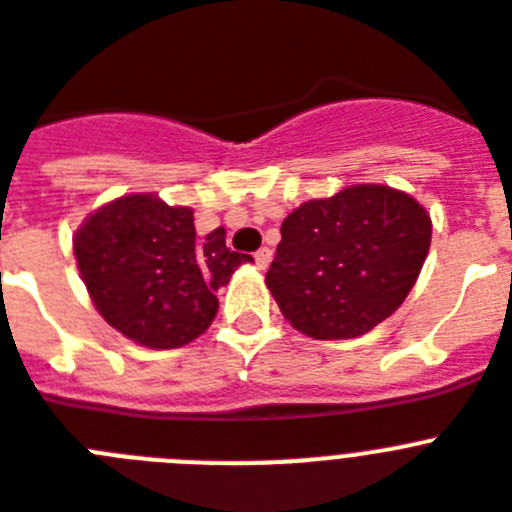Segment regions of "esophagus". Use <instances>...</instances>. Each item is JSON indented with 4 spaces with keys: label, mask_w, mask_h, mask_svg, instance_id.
<instances>
[{
    "label": "esophagus",
    "mask_w": 512,
    "mask_h": 512,
    "mask_svg": "<svg viewBox=\"0 0 512 512\" xmlns=\"http://www.w3.org/2000/svg\"><path fill=\"white\" fill-rule=\"evenodd\" d=\"M270 257H273V252H270L268 247H263V249H257L255 252V265L260 270H265L270 265Z\"/></svg>",
    "instance_id": "34e87169"
}]
</instances>
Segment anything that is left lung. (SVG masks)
<instances>
[{
    "label": "left lung",
    "instance_id": "obj_1",
    "mask_svg": "<svg viewBox=\"0 0 512 512\" xmlns=\"http://www.w3.org/2000/svg\"><path fill=\"white\" fill-rule=\"evenodd\" d=\"M432 218L385 184H351L283 218L270 294L299 333L317 341L364 336L414 289Z\"/></svg>",
    "mask_w": 512,
    "mask_h": 512
}]
</instances>
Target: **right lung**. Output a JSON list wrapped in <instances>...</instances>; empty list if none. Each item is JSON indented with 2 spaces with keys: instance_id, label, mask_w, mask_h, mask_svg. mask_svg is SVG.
Segmentation results:
<instances>
[{
  "instance_id": "obj_1",
  "label": "right lung",
  "mask_w": 512,
  "mask_h": 512,
  "mask_svg": "<svg viewBox=\"0 0 512 512\" xmlns=\"http://www.w3.org/2000/svg\"><path fill=\"white\" fill-rule=\"evenodd\" d=\"M90 299L111 328L148 349H179L203 336L216 291L249 255L226 247V231L195 239L192 208L153 192L122 195L93 210L72 239Z\"/></svg>"
}]
</instances>
